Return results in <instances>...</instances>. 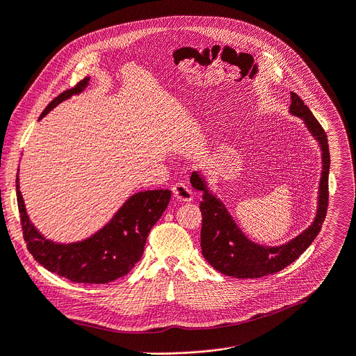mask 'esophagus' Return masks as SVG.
<instances>
[{
  "instance_id": "34e87169",
  "label": "esophagus",
  "mask_w": 356,
  "mask_h": 356,
  "mask_svg": "<svg viewBox=\"0 0 356 356\" xmlns=\"http://www.w3.org/2000/svg\"><path fill=\"white\" fill-rule=\"evenodd\" d=\"M173 195H175V198L176 200H179V201H183V202H191L192 200H193V192H192V189L188 186V185H185V183H175L173 185Z\"/></svg>"
}]
</instances>
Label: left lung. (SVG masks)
Segmentation results:
<instances>
[{"instance_id":"left-lung-1","label":"left lung","mask_w":356,"mask_h":356,"mask_svg":"<svg viewBox=\"0 0 356 356\" xmlns=\"http://www.w3.org/2000/svg\"><path fill=\"white\" fill-rule=\"evenodd\" d=\"M291 98V113L304 118L307 127L312 136L320 142L323 151V173L320 180L317 216H315L314 222L304 233L277 248L261 246L251 242L236 226L226 207L216 196L208 193L201 176L198 173H193L191 176L192 186L198 191H204L202 202L200 205L202 214V255L209 262V266L222 274L230 275V277L258 279L291 266L317 238L325 220L328 207V170H330V152H328L327 135L323 126L314 117L300 97L292 92Z\"/></svg>"}]
</instances>
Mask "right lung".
I'll use <instances>...</instances> for the list:
<instances>
[{"label": "right lung", "instance_id": "1", "mask_svg": "<svg viewBox=\"0 0 356 356\" xmlns=\"http://www.w3.org/2000/svg\"><path fill=\"white\" fill-rule=\"evenodd\" d=\"M89 79L77 82L52 99L42 111L44 117L58 102L79 94ZM16 179L17 207L23 239L33 258L48 271L74 283L105 284L123 277L142 258L145 243L155 222L167 208L171 191H147L131 196L114 218L92 238L72 245H57L44 239L31 225L24 211Z\"/></svg>", "mask_w": 356, "mask_h": 356}]
</instances>
